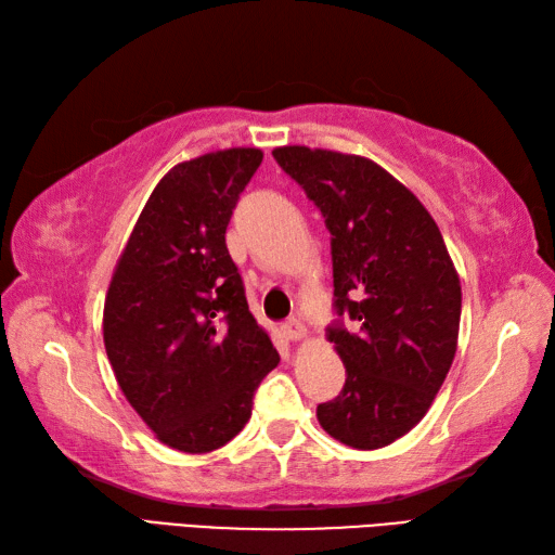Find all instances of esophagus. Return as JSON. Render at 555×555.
I'll return each mask as SVG.
<instances>
[{
  "instance_id": "1",
  "label": "esophagus",
  "mask_w": 555,
  "mask_h": 555,
  "mask_svg": "<svg viewBox=\"0 0 555 555\" xmlns=\"http://www.w3.org/2000/svg\"><path fill=\"white\" fill-rule=\"evenodd\" d=\"M282 334H285V339H289V341H301L306 336L304 322L296 318H289L287 322H282Z\"/></svg>"
}]
</instances>
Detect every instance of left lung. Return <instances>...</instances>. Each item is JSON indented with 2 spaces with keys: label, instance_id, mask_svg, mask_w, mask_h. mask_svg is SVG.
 I'll use <instances>...</instances> for the list:
<instances>
[{
  "label": "left lung",
  "instance_id": "left-lung-1",
  "mask_svg": "<svg viewBox=\"0 0 555 555\" xmlns=\"http://www.w3.org/2000/svg\"><path fill=\"white\" fill-rule=\"evenodd\" d=\"M273 157L315 202L332 233V327L346 367L318 422L353 450H379L422 422L456 353L462 285L440 228L416 195L376 162L306 145Z\"/></svg>",
  "mask_w": 555,
  "mask_h": 555
}]
</instances>
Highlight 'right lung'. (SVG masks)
I'll list each match as a JSON object with an SVG mask.
<instances>
[{
  "instance_id": "add662e5",
  "label": "right lung",
  "mask_w": 555,
  "mask_h": 555,
  "mask_svg": "<svg viewBox=\"0 0 555 555\" xmlns=\"http://www.w3.org/2000/svg\"><path fill=\"white\" fill-rule=\"evenodd\" d=\"M259 147H228L171 167L121 249L103 308L115 379L159 442L207 454L251 416L254 390L278 367L225 247Z\"/></svg>"
}]
</instances>
